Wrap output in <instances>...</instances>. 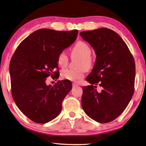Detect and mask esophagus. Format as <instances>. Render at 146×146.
I'll return each mask as SVG.
<instances>
[{
	"label": "esophagus",
	"mask_w": 146,
	"mask_h": 146,
	"mask_svg": "<svg viewBox=\"0 0 146 146\" xmlns=\"http://www.w3.org/2000/svg\"><path fill=\"white\" fill-rule=\"evenodd\" d=\"M76 86H78V85L76 83H73V87H76Z\"/></svg>",
	"instance_id": "34e87169"
}]
</instances>
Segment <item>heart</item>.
<instances>
[{"instance_id": "obj_1", "label": "heart", "mask_w": 146, "mask_h": 146, "mask_svg": "<svg viewBox=\"0 0 146 146\" xmlns=\"http://www.w3.org/2000/svg\"><path fill=\"white\" fill-rule=\"evenodd\" d=\"M91 49L86 43L84 41H78L71 49V54L80 57L78 67L76 70L64 69L61 72V76L66 80L75 82L84 77L85 69L89 70L92 68L93 60L90 56ZM69 58L64 51L60 52L57 57V62L62 68H64L68 64Z\"/></svg>"}]
</instances>
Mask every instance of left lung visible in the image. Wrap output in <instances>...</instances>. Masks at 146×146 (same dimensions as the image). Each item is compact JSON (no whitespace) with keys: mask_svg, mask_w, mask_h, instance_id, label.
<instances>
[{"mask_svg":"<svg viewBox=\"0 0 146 146\" xmlns=\"http://www.w3.org/2000/svg\"><path fill=\"white\" fill-rule=\"evenodd\" d=\"M96 54V61L82 87V107L98 123H106L119 117L134 93L135 64L125 42L117 33L107 28L81 32ZM98 84L103 89L98 92Z\"/></svg>","mask_w":146,"mask_h":146,"instance_id":"left-lung-1","label":"left lung"}]
</instances>
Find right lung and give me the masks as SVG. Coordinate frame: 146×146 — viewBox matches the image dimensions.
Wrapping results in <instances>:
<instances>
[{"label":"right lung","mask_w":146,"mask_h":146,"mask_svg":"<svg viewBox=\"0 0 146 146\" xmlns=\"http://www.w3.org/2000/svg\"><path fill=\"white\" fill-rule=\"evenodd\" d=\"M78 31L41 29L21 42L11 60L12 96L18 108L37 123L53 120L62 110V101L72 89L71 81L47 85L46 78H59L57 57L75 41Z\"/></svg>","instance_id":"add662e5"}]
</instances>
